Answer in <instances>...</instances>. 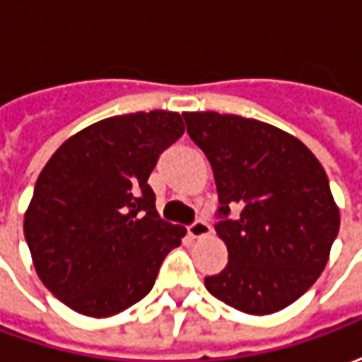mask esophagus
<instances>
[{"instance_id": "obj_1", "label": "esophagus", "mask_w": 362, "mask_h": 362, "mask_svg": "<svg viewBox=\"0 0 362 362\" xmlns=\"http://www.w3.org/2000/svg\"><path fill=\"white\" fill-rule=\"evenodd\" d=\"M209 233H211V227L202 219L194 221V223L188 227V235L192 236V238H202V236L209 235Z\"/></svg>"}]
</instances>
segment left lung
I'll use <instances>...</instances> for the list:
<instances>
[{
	"instance_id": "8db88e82",
	"label": "left lung",
	"mask_w": 362,
	"mask_h": 362,
	"mask_svg": "<svg viewBox=\"0 0 362 362\" xmlns=\"http://www.w3.org/2000/svg\"><path fill=\"white\" fill-rule=\"evenodd\" d=\"M219 196L215 230L228 264L205 277L215 298L272 314L303 296L327 264L339 209L312 151L279 127L219 112H184Z\"/></svg>"
}]
</instances>
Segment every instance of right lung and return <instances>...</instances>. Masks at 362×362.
<instances>
[{
    "label": "right lung",
    "mask_w": 362,
    "mask_h": 362,
    "mask_svg": "<svg viewBox=\"0 0 362 362\" xmlns=\"http://www.w3.org/2000/svg\"><path fill=\"white\" fill-rule=\"evenodd\" d=\"M178 112L114 116L69 137L46 163L25 213V238L46 288L71 310L104 318L149 293L184 227L158 217L147 184L178 141Z\"/></svg>",
    "instance_id": "right-lung-1"
}]
</instances>
